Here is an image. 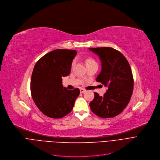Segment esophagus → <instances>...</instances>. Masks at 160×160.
I'll return each mask as SVG.
<instances>
[{
	"label": "esophagus",
	"mask_w": 160,
	"mask_h": 160,
	"mask_svg": "<svg viewBox=\"0 0 160 160\" xmlns=\"http://www.w3.org/2000/svg\"><path fill=\"white\" fill-rule=\"evenodd\" d=\"M86 92V90L84 88H80V92L81 93H84Z\"/></svg>",
	"instance_id": "obj_1"
}]
</instances>
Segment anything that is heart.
<instances>
[{"label": "heart", "instance_id": "b5f03b06", "mask_svg": "<svg viewBox=\"0 0 160 160\" xmlns=\"http://www.w3.org/2000/svg\"><path fill=\"white\" fill-rule=\"evenodd\" d=\"M86 65L87 66H89V65H92V64H97L96 62L95 61V60L93 59L92 58H88L86 59ZM75 60H73V62L72 63V67H73L75 65Z\"/></svg>", "mask_w": 160, "mask_h": 160}]
</instances>
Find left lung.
<instances>
[{
    "instance_id": "obj_1",
    "label": "left lung",
    "mask_w": 160,
    "mask_h": 160,
    "mask_svg": "<svg viewBox=\"0 0 160 160\" xmlns=\"http://www.w3.org/2000/svg\"><path fill=\"white\" fill-rule=\"evenodd\" d=\"M102 62L100 73L96 79L108 90L103 96L94 92L90 108L97 116L107 118L117 116L130 102L133 90L131 67L126 57L112 48H89Z\"/></svg>"
}]
</instances>
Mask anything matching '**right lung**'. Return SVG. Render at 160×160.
<instances>
[{"label":"right lung","mask_w":160,"mask_h":160,"mask_svg":"<svg viewBox=\"0 0 160 160\" xmlns=\"http://www.w3.org/2000/svg\"><path fill=\"white\" fill-rule=\"evenodd\" d=\"M77 51L56 49L43 56L34 66L30 81V92L36 106L43 114L60 118L70 113L80 94L79 88L68 90L62 78L70 73Z\"/></svg>","instance_id":"obj_1"}]
</instances>
